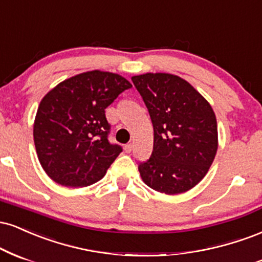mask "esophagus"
Listing matches in <instances>:
<instances>
[{"label": "esophagus", "mask_w": 262, "mask_h": 262, "mask_svg": "<svg viewBox=\"0 0 262 262\" xmlns=\"http://www.w3.org/2000/svg\"><path fill=\"white\" fill-rule=\"evenodd\" d=\"M124 149H125V152H126V153H130L131 150H132V144H131V143H127V144H125Z\"/></svg>", "instance_id": "esophagus-1"}]
</instances>
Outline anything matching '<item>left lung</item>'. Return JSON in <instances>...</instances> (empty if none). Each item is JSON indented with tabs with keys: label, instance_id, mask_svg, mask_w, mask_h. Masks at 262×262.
<instances>
[{
	"label": "left lung",
	"instance_id": "left-lung-1",
	"mask_svg": "<svg viewBox=\"0 0 262 262\" xmlns=\"http://www.w3.org/2000/svg\"><path fill=\"white\" fill-rule=\"evenodd\" d=\"M155 131L152 156L138 171L147 186L167 195L192 189L205 178L218 148L213 109L195 88L170 73L132 77Z\"/></svg>",
	"mask_w": 262,
	"mask_h": 262
}]
</instances>
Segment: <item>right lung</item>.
I'll return each mask as SVG.
<instances>
[{
  "instance_id": "right-lung-1",
  "label": "right lung",
  "mask_w": 262,
  "mask_h": 262,
  "mask_svg": "<svg viewBox=\"0 0 262 262\" xmlns=\"http://www.w3.org/2000/svg\"><path fill=\"white\" fill-rule=\"evenodd\" d=\"M132 84L94 70L64 79L40 101L33 136L45 173L55 183L84 187L100 180L122 152L107 140L105 109Z\"/></svg>"
}]
</instances>
